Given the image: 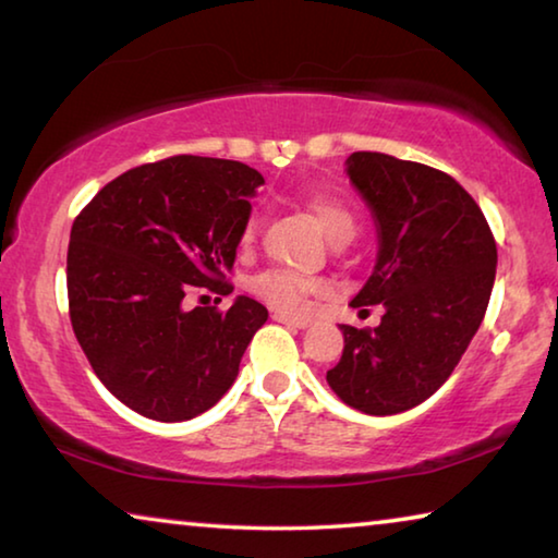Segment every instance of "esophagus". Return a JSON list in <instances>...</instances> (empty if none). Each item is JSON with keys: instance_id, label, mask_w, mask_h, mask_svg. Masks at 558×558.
<instances>
[{"instance_id": "34e87169", "label": "esophagus", "mask_w": 558, "mask_h": 558, "mask_svg": "<svg viewBox=\"0 0 558 558\" xmlns=\"http://www.w3.org/2000/svg\"><path fill=\"white\" fill-rule=\"evenodd\" d=\"M270 317L280 325H290V327H300V329L310 327V319H305V317H292V315H286V313H272Z\"/></svg>"}]
</instances>
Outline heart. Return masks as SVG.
Segmentation results:
<instances>
[{
	"label": "heart",
	"instance_id": "obj_1",
	"mask_svg": "<svg viewBox=\"0 0 558 558\" xmlns=\"http://www.w3.org/2000/svg\"><path fill=\"white\" fill-rule=\"evenodd\" d=\"M307 209L313 211L317 223L323 226V231L332 239L335 243H344L354 235L356 231V221L354 214L349 211V206H344L339 199H332L327 194H315L307 199ZM258 233V219L256 216H248V221L243 223L241 231V245H248L256 241ZM317 286L313 280L300 278L290 270H280V268H270L258 272L256 278L248 280V290L251 295H256L258 300L266 302V305L276 307L278 313H298L302 307V302L313 292Z\"/></svg>",
	"mask_w": 558,
	"mask_h": 558
}]
</instances>
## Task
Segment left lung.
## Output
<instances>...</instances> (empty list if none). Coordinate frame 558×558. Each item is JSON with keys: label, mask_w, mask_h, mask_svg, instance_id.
<instances>
[{"label": "left lung", "mask_w": 558, "mask_h": 558, "mask_svg": "<svg viewBox=\"0 0 558 558\" xmlns=\"http://www.w3.org/2000/svg\"><path fill=\"white\" fill-rule=\"evenodd\" d=\"M347 165L381 239L352 305L386 313L374 329L342 325L327 384L356 411L393 415L436 393L465 354L487 313L497 243L477 202L440 169L384 153H354Z\"/></svg>", "instance_id": "1"}]
</instances>
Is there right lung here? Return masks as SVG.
I'll return each mask as SVG.
<instances>
[{
    "label": "right lung",
    "mask_w": 558,
    "mask_h": 558,
    "mask_svg": "<svg viewBox=\"0 0 558 558\" xmlns=\"http://www.w3.org/2000/svg\"><path fill=\"white\" fill-rule=\"evenodd\" d=\"M263 177L233 159L174 155L128 169L75 216L65 260L75 339L106 389L153 421H189L231 389L268 310L186 307L231 295L243 223ZM221 302V298H219Z\"/></svg>",
    "instance_id": "obj_1"
}]
</instances>
